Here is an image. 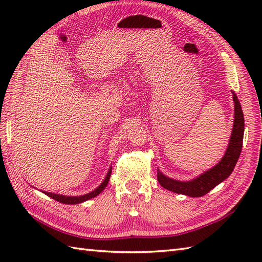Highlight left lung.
Here are the masks:
<instances>
[{"label":"left lung","instance_id":"obj_1","mask_svg":"<svg viewBox=\"0 0 262 262\" xmlns=\"http://www.w3.org/2000/svg\"><path fill=\"white\" fill-rule=\"evenodd\" d=\"M233 101H234L235 109L234 125H233V132L229 147H227V151L224 158L221 160V162L215 165L213 169H210L202 176H199L197 179L187 182L170 179V178L165 177L160 171H158V181L160 182L161 186L177 193L187 194V196L190 197H202L204 194L209 192L219 183L224 181L226 178L230 177L238 158H240L244 134L243 111L240 101H238L234 92H233Z\"/></svg>","mask_w":262,"mask_h":262}]
</instances>
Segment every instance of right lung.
Wrapping results in <instances>:
<instances>
[{
  "instance_id": "1",
  "label": "right lung",
  "mask_w": 262,
  "mask_h": 262,
  "mask_svg": "<svg viewBox=\"0 0 262 262\" xmlns=\"http://www.w3.org/2000/svg\"><path fill=\"white\" fill-rule=\"evenodd\" d=\"M110 174H111V169L109 170L107 177H105V179L103 180V182L100 185L96 190H93L91 192H89L86 194H84V196H79V197H66V196H62V194H56V193H51V192H45L47 196H49L51 198L57 200V202L62 203V204H69V205H74V204H80L82 202H85V200L88 199H91L93 197L98 196V194L101 192L103 189L107 187L108 185V181L110 179Z\"/></svg>"
}]
</instances>
